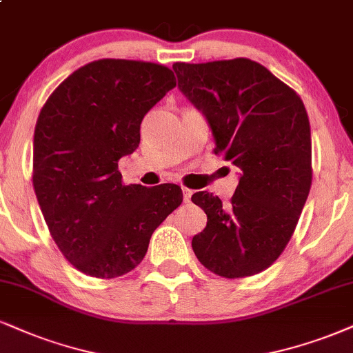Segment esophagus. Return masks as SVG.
I'll use <instances>...</instances> for the list:
<instances>
[{"label": "esophagus", "mask_w": 353, "mask_h": 353, "mask_svg": "<svg viewBox=\"0 0 353 353\" xmlns=\"http://www.w3.org/2000/svg\"><path fill=\"white\" fill-rule=\"evenodd\" d=\"M191 194H193V191L188 190V188H183V201L185 203L191 201Z\"/></svg>", "instance_id": "1"}]
</instances>
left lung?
Returning a JSON list of instances; mask_svg holds the SVG:
<instances>
[{
  "instance_id": "8db88e82",
  "label": "left lung",
  "mask_w": 353,
  "mask_h": 353,
  "mask_svg": "<svg viewBox=\"0 0 353 353\" xmlns=\"http://www.w3.org/2000/svg\"><path fill=\"white\" fill-rule=\"evenodd\" d=\"M178 90L204 116L214 154L239 168L229 204L208 191L191 201L208 223L191 241L216 275L268 268L293 236L311 190V128L301 98L249 59L175 63Z\"/></svg>"
}]
</instances>
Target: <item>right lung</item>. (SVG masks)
Wrapping results in <instances>:
<instances>
[{
  "label": "right lung",
  "instance_id": "add662e5",
  "mask_svg": "<svg viewBox=\"0 0 353 353\" xmlns=\"http://www.w3.org/2000/svg\"><path fill=\"white\" fill-rule=\"evenodd\" d=\"M175 86L163 65L103 59L73 72L41 110L34 190L57 247L85 275L136 268L183 201L180 186L123 185L117 170L139 147L143 116Z\"/></svg>",
  "mask_w": 353,
  "mask_h": 353
}]
</instances>
